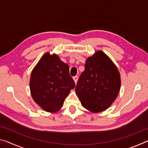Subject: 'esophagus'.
Listing matches in <instances>:
<instances>
[{"instance_id": "obj_1", "label": "esophagus", "mask_w": 148, "mask_h": 148, "mask_svg": "<svg viewBox=\"0 0 148 148\" xmlns=\"http://www.w3.org/2000/svg\"><path fill=\"white\" fill-rule=\"evenodd\" d=\"M73 79H74V80L75 83L76 84L77 82V79H78V76H75L73 77Z\"/></svg>"}]
</instances>
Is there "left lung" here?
Here are the masks:
<instances>
[{"mask_svg":"<svg viewBox=\"0 0 148 148\" xmlns=\"http://www.w3.org/2000/svg\"><path fill=\"white\" fill-rule=\"evenodd\" d=\"M121 79L117 67L104 52L99 51L86 60L76 92L82 104L89 111L106 110L119 93Z\"/></svg>","mask_w":148,"mask_h":148,"instance_id":"1","label":"left lung"}]
</instances>
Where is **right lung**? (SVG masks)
I'll return each mask as SVG.
<instances>
[{"label": "right lung", "instance_id": "add662e5", "mask_svg": "<svg viewBox=\"0 0 148 148\" xmlns=\"http://www.w3.org/2000/svg\"><path fill=\"white\" fill-rule=\"evenodd\" d=\"M75 82L69 66L57 55L46 53L32 71L30 89L34 101L45 111L55 112L63 106Z\"/></svg>", "mask_w": 148, "mask_h": 148}]
</instances>
